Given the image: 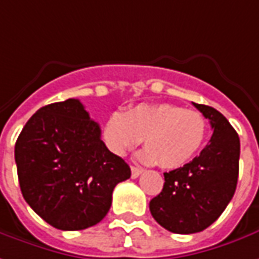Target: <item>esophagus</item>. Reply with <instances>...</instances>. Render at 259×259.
I'll list each match as a JSON object with an SVG mask.
<instances>
[{"label":"esophagus","instance_id":"obj_1","mask_svg":"<svg viewBox=\"0 0 259 259\" xmlns=\"http://www.w3.org/2000/svg\"><path fill=\"white\" fill-rule=\"evenodd\" d=\"M142 173H143V170H142V168L132 166V177H133V179H137V177H139Z\"/></svg>","mask_w":259,"mask_h":259}]
</instances>
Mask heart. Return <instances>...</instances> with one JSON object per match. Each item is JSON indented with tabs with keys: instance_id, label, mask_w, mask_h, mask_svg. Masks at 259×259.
Listing matches in <instances>:
<instances>
[{
	"instance_id": "1",
	"label": "heart",
	"mask_w": 259,
	"mask_h": 259,
	"mask_svg": "<svg viewBox=\"0 0 259 259\" xmlns=\"http://www.w3.org/2000/svg\"><path fill=\"white\" fill-rule=\"evenodd\" d=\"M205 116L193 109L160 103L139 105L124 113L115 112L103 126V140L110 152L123 156L142 142L139 157L147 164L176 168L196 156L207 137Z\"/></svg>"
}]
</instances>
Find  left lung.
<instances>
[{"mask_svg":"<svg viewBox=\"0 0 259 259\" xmlns=\"http://www.w3.org/2000/svg\"><path fill=\"white\" fill-rule=\"evenodd\" d=\"M210 120L212 136L201 153L180 168L164 173V186L149 207L153 218L174 234L200 233L231 201L240 163V137L214 107L193 103Z\"/></svg>","mask_w":259,"mask_h":259,"instance_id":"left-lung-1","label":"left lung"}]
</instances>
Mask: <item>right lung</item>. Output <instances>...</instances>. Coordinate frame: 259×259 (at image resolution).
Here are the masks:
<instances>
[{"label":"right lung","mask_w":259,"mask_h":259,"mask_svg":"<svg viewBox=\"0 0 259 259\" xmlns=\"http://www.w3.org/2000/svg\"><path fill=\"white\" fill-rule=\"evenodd\" d=\"M21 193L42 220L63 231L100 223L129 164L106 147L78 99L36 110L15 143Z\"/></svg>","instance_id":"right-lung-1"}]
</instances>
